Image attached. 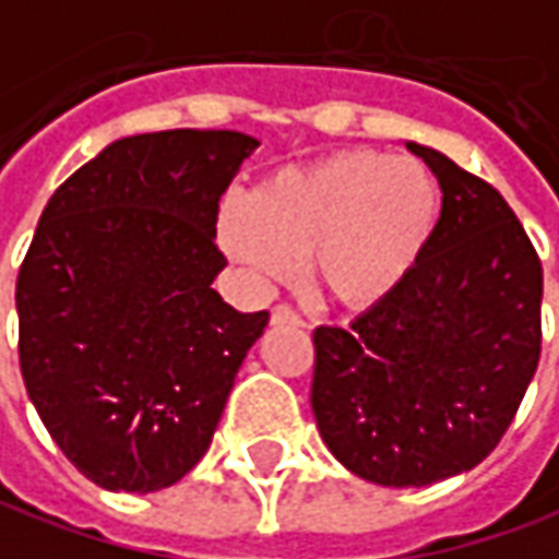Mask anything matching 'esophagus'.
<instances>
[{"instance_id":"esophagus-1","label":"esophagus","mask_w":559,"mask_h":559,"mask_svg":"<svg viewBox=\"0 0 559 559\" xmlns=\"http://www.w3.org/2000/svg\"><path fill=\"white\" fill-rule=\"evenodd\" d=\"M272 323H293V326H306V320L299 318L290 306H275L272 308Z\"/></svg>"}]
</instances>
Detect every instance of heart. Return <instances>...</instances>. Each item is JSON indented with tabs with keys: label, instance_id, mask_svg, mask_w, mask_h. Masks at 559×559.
Wrapping results in <instances>:
<instances>
[{
	"label": "heart",
	"instance_id": "b5f03b06",
	"mask_svg": "<svg viewBox=\"0 0 559 559\" xmlns=\"http://www.w3.org/2000/svg\"><path fill=\"white\" fill-rule=\"evenodd\" d=\"M439 190L424 163L338 151L275 171L253 199L226 197L217 236L257 281H290L311 253L320 290L342 306L388 296L424 251Z\"/></svg>",
	"mask_w": 559,
	"mask_h": 559
}]
</instances>
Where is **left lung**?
Instances as JSON below:
<instances>
[{
	"instance_id": "8db88e82",
	"label": "left lung",
	"mask_w": 559,
	"mask_h": 559,
	"mask_svg": "<svg viewBox=\"0 0 559 559\" xmlns=\"http://www.w3.org/2000/svg\"><path fill=\"white\" fill-rule=\"evenodd\" d=\"M442 214L405 278L350 326L314 330L311 408L338 463L384 487L469 472L521 408L542 354V260L493 185L408 142Z\"/></svg>"
}]
</instances>
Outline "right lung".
Segmentation results:
<instances>
[{
	"label": "right lung",
	"mask_w": 559,
	"mask_h": 559,
	"mask_svg": "<svg viewBox=\"0 0 559 559\" xmlns=\"http://www.w3.org/2000/svg\"><path fill=\"white\" fill-rule=\"evenodd\" d=\"M257 147L233 130L108 144L41 212L17 272V354L50 439L105 490L154 493L212 444L269 311L214 290L221 197Z\"/></svg>",
	"instance_id": "obj_1"
}]
</instances>
